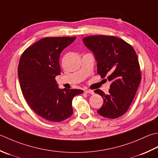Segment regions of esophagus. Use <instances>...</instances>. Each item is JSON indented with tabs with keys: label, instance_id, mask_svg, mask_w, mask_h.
Returning a JSON list of instances; mask_svg holds the SVG:
<instances>
[{
	"label": "esophagus",
	"instance_id": "1",
	"mask_svg": "<svg viewBox=\"0 0 158 158\" xmlns=\"http://www.w3.org/2000/svg\"><path fill=\"white\" fill-rule=\"evenodd\" d=\"M85 93L86 94H94V92L93 90H91V89H85Z\"/></svg>",
	"mask_w": 158,
	"mask_h": 158
}]
</instances>
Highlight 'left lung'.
Here are the masks:
<instances>
[{
    "mask_svg": "<svg viewBox=\"0 0 158 158\" xmlns=\"http://www.w3.org/2000/svg\"><path fill=\"white\" fill-rule=\"evenodd\" d=\"M94 55L97 73L112 82L109 93L101 89L103 104L97 113L108 118H116L128 110L141 81L138 58L134 48L125 40L112 35H91L83 39Z\"/></svg>",
    "mask_w": 158,
    "mask_h": 158,
    "instance_id": "8db88e82",
    "label": "left lung"
}]
</instances>
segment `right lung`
Returning <instances> with one entry per match:
<instances>
[{
    "instance_id": "right-lung-1",
    "label": "right lung",
    "mask_w": 158,
    "mask_h": 158,
    "mask_svg": "<svg viewBox=\"0 0 158 158\" xmlns=\"http://www.w3.org/2000/svg\"><path fill=\"white\" fill-rule=\"evenodd\" d=\"M76 37L44 38L22 54L18 68L20 88L25 100L38 116L61 122L73 113L72 101L82 89H59L55 77L60 75V55Z\"/></svg>"
}]
</instances>
